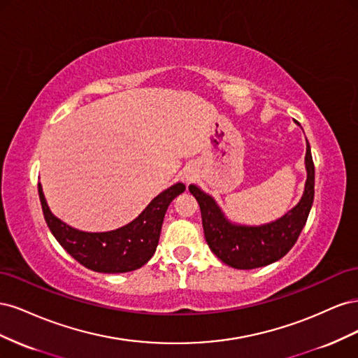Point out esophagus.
<instances>
[{
    "mask_svg": "<svg viewBox=\"0 0 358 358\" xmlns=\"http://www.w3.org/2000/svg\"><path fill=\"white\" fill-rule=\"evenodd\" d=\"M197 178V169L194 166H187L180 171V179L183 183H189Z\"/></svg>",
    "mask_w": 358,
    "mask_h": 358,
    "instance_id": "1",
    "label": "esophagus"
}]
</instances>
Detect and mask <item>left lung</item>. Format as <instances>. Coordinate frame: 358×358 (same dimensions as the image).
Here are the masks:
<instances>
[{
  "instance_id": "obj_1",
  "label": "left lung",
  "mask_w": 358,
  "mask_h": 358,
  "mask_svg": "<svg viewBox=\"0 0 358 358\" xmlns=\"http://www.w3.org/2000/svg\"><path fill=\"white\" fill-rule=\"evenodd\" d=\"M306 183L300 201L276 221L262 225H242L229 221L213 197L197 185L189 192L199 201L206 242L227 266L249 270L272 264L294 246L305 227L315 196V167L310 146L306 145Z\"/></svg>"
}]
</instances>
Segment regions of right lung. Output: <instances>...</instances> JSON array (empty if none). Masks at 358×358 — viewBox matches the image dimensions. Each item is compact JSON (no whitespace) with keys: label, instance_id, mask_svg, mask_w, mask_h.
Segmentation results:
<instances>
[{"label":"right lung","instance_id":"add662e5","mask_svg":"<svg viewBox=\"0 0 358 358\" xmlns=\"http://www.w3.org/2000/svg\"><path fill=\"white\" fill-rule=\"evenodd\" d=\"M183 191L185 185L178 182L158 194L136 220L121 229L90 233L73 229L57 218L50 212L38 183L43 215L52 234L82 266L100 273H125L146 264L155 254L169 204Z\"/></svg>","mask_w":358,"mask_h":358}]
</instances>
